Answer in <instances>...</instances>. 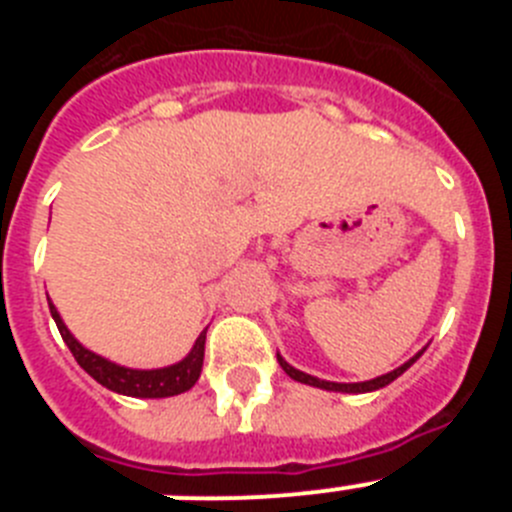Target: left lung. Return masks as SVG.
<instances>
[{
	"mask_svg": "<svg viewBox=\"0 0 512 512\" xmlns=\"http://www.w3.org/2000/svg\"><path fill=\"white\" fill-rule=\"evenodd\" d=\"M420 356H423V351H418V354H415L413 359L405 361V364H402V366H397L395 372H387V374H382V377H377V379H369V382H348V384L346 382H328V379L310 377V374L300 372V369H295V366H292V364H287V361H284L279 354H277V359H279V366H282L284 372H287L289 377L295 379V382L310 384V387H320V390H328V392H348V395H361V392L382 390V387H387V384H390V382H395V379L400 377L402 372H408L410 366H413L415 361L420 359Z\"/></svg>",
	"mask_w": 512,
	"mask_h": 512,
	"instance_id": "left-lung-1",
	"label": "left lung"
}]
</instances>
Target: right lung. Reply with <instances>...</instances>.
Instances as JSON below:
<instances>
[{
	"label": "right lung",
	"instance_id": "add662e5",
	"mask_svg": "<svg viewBox=\"0 0 512 512\" xmlns=\"http://www.w3.org/2000/svg\"><path fill=\"white\" fill-rule=\"evenodd\" d=\"M51 305V315L56 320L58 330H61V338L66 341V346L71 348L74 359L79 361V366L89 377L97 379L102 387L117 392V395H128V397H174L182 395V392L192 390L194 382L200 379L202 372V361H205V336L207 330H202L200 338L194 341L192 351L184 356L179 364L164 366V369H128V366L112 364V361L102 359L99 354L89 351V348L81 346L71 330L66 328V323L58 315L56 305Z\"/></svg>",
	"mask_w": 512,
	"mask_h": 512
}]
</instances>
